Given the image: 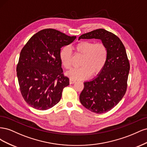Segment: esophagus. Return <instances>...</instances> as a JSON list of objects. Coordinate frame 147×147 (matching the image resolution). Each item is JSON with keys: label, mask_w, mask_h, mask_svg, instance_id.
Masks as SVG:
<instances>
[{"label": "esophagus", "mask_w": 147, "mask_h": 147, "mask_svg": "<svg viewBox=\"0 0 147 147\" xmlns=\"http://www.w3.org/2000/svg\"><path fill=\"white\" fill-rule=\"evenodd\" d=\"M75 82H76V81H75V80H72V79H70V80H69V83H70V84H74V83H75Z\"/></svg>", "instance_id": "esophagus-1"}]
</instances>
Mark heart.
Wrapping results in <instances>:
<instances>
[{"instance_id": "b5f03b06", "label": "heart", "mask_w": 147, "mask_h": 147, "mask_svg": "<svg viewBox=\"0 0 147 147\" xmlns=\"http://www.w3.org/2000/svg\"><path fill=\"white\" fill-rule=\"evenodd\" d=\"M75 53L83 56L80 63L81 67L73 69L67 73L72 80H83L101 72L108 58V50L102 43H95L91 41H81L74 47ZM60 60L64 67L70 69L72 67V52L68 47L60 51Z\"/></svg>"}]
</instances>
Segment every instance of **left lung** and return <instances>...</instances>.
<instances>
[{
	"label": "left lung",
	"instance_id": "8db88e82",
	"mask_svg": "<svg viewBox=\"0 0 147 147\" xmlns=\"http://www.w3.org/2000/svg\"><path fill=\"white\" fill-rule=\"evenodd\" d=\"M81 38L101 40L108 50V58L100 74L84 83L80 100L92 112H107L119 103L127 90L130 65L125 47L116 35L104 29L84 34Z\"/></svg>",
	"mask_w": 147,
	"mask_h": 147
}]
</instances>
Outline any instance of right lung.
<instances>
[{
    "mask_svg": "<svg viewBox=\"0 0 147 147\" xmlns=\"http://www.w3.org/2000/svg\"><path fill=\"white\" fill-rule=\"evenodd\" d=\"M75 38L45 29L34 34L21 50L16 66L18 80L22 96L34 109H50L61 100L63 89L69 84L61 67V48Z\"/></svg>",
    "mask_w": 147,
    "mask_h": 147,
    "instance_id": "right-lung-1",
    "label": "right lung"
}]
</instances>
